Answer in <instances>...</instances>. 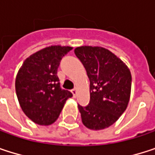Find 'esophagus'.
I'll list each match as a JSON object with an SVG mask.
<instances>
[{"instance_id": "obj_1", "label": "esophagus", "mask_w": 155, "mask_h": 155, "mask_svg": "<svg viewBox=\"0 0 155 155\" xmlns=\"http://www.w3.org/2000/svg\"><path fill=\"white\" fill-rule=\"evenodd\" d=\"M72 93H73V96L74 97H76V95H77V90L76 89L72 90Z\"/></svg>"}]
</instances>
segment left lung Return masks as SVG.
Returning <instances> with one entry per match:
<instances>
[{"mask_svg":"<svg viewBox=\"0 0 155 155\" xmlns=\"http://www.w3.org/2000/svg\"><path fill=\"white\" fill-rule=\"evenodd\" d=\"M74 54L90 80V103L78 105L83 125L101 130L113 125L128 105L132 76L126 64L101 47H76Z\"/></svg>","mask_w":155,"mask_h":155,"instance_id":"left-lung-1","label":"left lung"}]
</instances>
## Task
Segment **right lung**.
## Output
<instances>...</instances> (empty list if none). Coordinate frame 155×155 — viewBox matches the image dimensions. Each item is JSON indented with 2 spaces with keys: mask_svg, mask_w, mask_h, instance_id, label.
I'll return each instance as SVG.
<instances>
[{
  "mask_svg": "<svg viewBox=\"0 0 155 155\" xmlns=\"http://www.w3.org/2000/svg\"><path fill=\"white\" fill-rule=\"evenodd\" d=\"M71 47L51 46L28 57L16 76L18 101L25 115L41 126L53 124L73 96L60 87L57 68Z\"/></svg>",
  "mask_w": 155,
  "mask_h": 155,
  "instance_id": "right-lung-1",
  "label": "right lung"
}]
</instances>
